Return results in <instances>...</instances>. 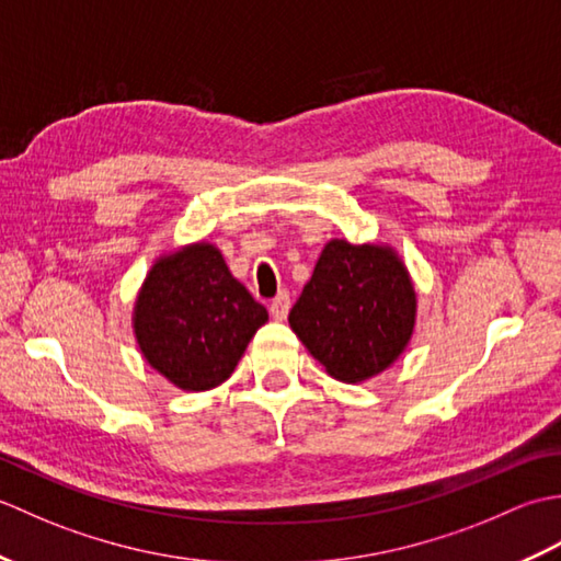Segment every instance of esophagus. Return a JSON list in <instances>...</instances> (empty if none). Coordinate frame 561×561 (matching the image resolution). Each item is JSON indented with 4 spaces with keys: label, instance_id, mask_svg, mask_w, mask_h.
Masks as SVG:
<instances>
[{
    "label": "esophagus",
    "instance_id": "1",
    "mask_svg": "<svg viewBox=\"0 0 561 561\" xmlns=\"http://www.w3.org/2000/svg\"><path fill=\"white\" fill-rule=\"evenodd\" d=\"M291 308V299H289V291H279L277 296H274L272 304H270V313L274 320H284L289 313Z\"/></svg>",
    "mask_w": 561,
    "mask_h": 561
}]
</instances>
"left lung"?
Masks as SVG:
<instances>
[{"label":"left lung","mask_w":561,"mask_h":561,"mask_svg":"<svg viewBox=\"0 0 561 561\" xmlns=\"http://www.w3.org/2000/svg\"><path fill=\"white\" fill-rule=\"evenodd\" d=\"M414 320L416 294L396 250L344 238L323 248L289 313L296 337L342 383L386 371L410 344Z\"/></svg>","instance_id":"8db88e82"}]
</instances>
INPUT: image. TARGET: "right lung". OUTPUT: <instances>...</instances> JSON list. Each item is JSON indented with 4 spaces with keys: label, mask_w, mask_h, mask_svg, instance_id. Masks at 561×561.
<instances>
[{
    "label": "right lung",
    "mask_w": 561,
    "mask_h": 561,
    "mask_svg": "<svg viewBox=\"0 0 561 561\" xmlns=\"http://www.w3.org/2000/svg\"><path fill=\"white\" fill-rule=\"evenodd\" d=\"M267 323V308L229 272L221 250L190 243L153 262L135 301L139 352L175 388L221 386Z\"/></svg>",
    "instance_id": "add662e5"
}]
</instances>
